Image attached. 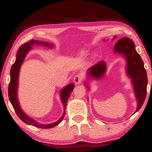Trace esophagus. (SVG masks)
Listing matches in <instances>:
<instances>
[{
    "mask_svg": "<svg viewBox=\"0 0 152 152\" xmlns=\"http://www.w3.org/2000/svg\"><path fill=\"white\" fill-rule=\"evenodd\" d=\"M84 76L82 73H77L74 77V82L76 84H80L83 80Z\"/></svg>",
    "mask_w": 152,
    "mask_h": 152,
    "instance_id": "esophagus-1",
    "label": "esophagus"
}]
</instances>
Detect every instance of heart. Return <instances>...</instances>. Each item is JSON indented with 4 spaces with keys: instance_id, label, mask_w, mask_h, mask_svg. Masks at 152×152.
<instances>
[{
    "instance_id": "b5f03b06",
    "label": "heart",
    "mask_w": 152,
    "mask_h": 152,
    "mask_svg": "<svg viewBox=\"0 0 152 152\" xmlns=\"http://www.w3.org/2000/svg\"><path fill=\"white\" fill-rule=\"evenodd\" d=\"M86 55V52H85V51H83V52H81L80 53V55H81V56H83V55Z\"/></svg>"
}]
</instances>
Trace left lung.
<instances>
[{
	"mask_svg": "<svg viewBox=\"0 0 152 152\" xmlns=\"http://www.w3.org/2000/svg\"><path fill=\"white\" fill-rule=\"evenodd\" d=\"M116 36H114V39ZM114 51L123 54L127 61V72L132 79V83L137 100V112L145 102L147 94L148 77L140 55L135 49L134 42L127 37H124L114 46ZM106 71V65L103 61H100L89 69L88 75L95 79H99Z\"/></svg>",
	"mask_w": 152,
	"mask_h": 152,
	"instance_id": "1",
	"label": "left lung"
}]
</instances>
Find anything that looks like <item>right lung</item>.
I'll list each match as a JSON object with an SVG mask.
<instances>
[{
    "instance_id": "right-lung-1",
    "label": "right lung",
    "mask_w": 152,
    "mask_h": 152,
    "mask_svg": "<svg viewBox=\"0 0 152 152\" xmlns=\"http://www.w3.org/2000/svg\"><path fill=\"white\" fill-rule=\"evenodd\" d=\"M34 44H38V45H45L47 46H50V45L48 42H43L38 41H34L33 39L31 40L28 42H25L23 45H21L18 50L17 54V58H16L15 62L13 63V65L10 69V80L9 85V100L11 104L12 105L13 108L15 111V113H17L18 118H19L25 124L31 125V126L39 127V128L42 129H49L54 127L56 126H57L58 124H60L61 121L65 115V107L66 105V102L70 96L71 93L74 89L75 86L73 83H70L67 86L65 87V88L62 89L61 92V99L62 101V103L64 106V113L61 118L58 119L55 123L50 124H41L37 123L34 120L32 119L31 118H28V116L26 115V114L23 112L21 110L19 105H18V102L17 101V86H18V73H19L20 66L24 61V58H25L26 55L29 50L31 49V46Z\"/></svg>"
}]
</instances>
